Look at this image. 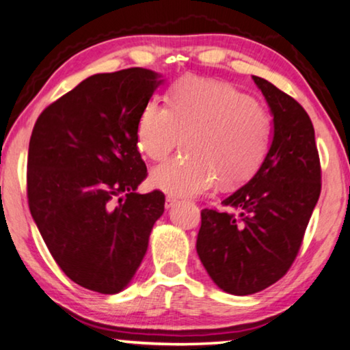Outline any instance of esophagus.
<instances>
[{
    "label": "esophagus",
    "mask_w": 350,
    "mask_h": 350,
    "mask_svg": "<svg viewBox=\"0 0 350 350\" xmlns=\"http://www.w3.org/2000/svg\"><path fill=\"white\" fill-rule=\"evenodd\" d=\"M175 204H176L175 197H172V196L165 197V208H172V206H174Z\"/></svg>",
    "instance_id": "1"
}]
</instances>
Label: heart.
I'll list each match as a JSON object with an SVG mask.
<instances>
[{
	"instance_id": "b5f03b06",
	"label": "heart",
	"mask_w": 350,
	"mask_h": 350,
	"mask_svg": "<svg viewBox=\"0 0 350 350\" xmlns=\"http://www.w3.org/2000/svg\"><path fill=\"white\" fill-rule=\"evenodd\" d=\"M169 105L150 99L135 126L145 158L163 161L183 137L185 156L156 167L151 183L172 196H197L219 180L234 187L251 180L270 154L273 116L260 103L227 83L181 77Z\"/></svg>"
}]
</instances>
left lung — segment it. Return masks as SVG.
<instances>
[{
  "instance_id": "8db88e82",
  "label": "left lung",
  "mask_w": 350,
  "mask_h": 350,
  "mask_svg": "<svg viewBox=\"0 0 350 350\" xmlns=\"http://www.w3.org/2000/svg\"><path fill=\"white\" fill-rule=\"evenodd\" d=\"M273 113V144L259 172L226 197L232 211L204 208L197 254L217 287L251 295L275 284L300 251L322 187L310 115L295 99L252 75Z\"/></svg>"
}]
</instances>
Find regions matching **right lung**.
I'll return each instance as SVG.
<instances>
[{"label":"right lung","instance_id":"add662e5","mask_svg":"<svg viewBox=\"0 0 350 350\" xmlns=\"http://www.w3.org/2000/svg\"><path fill=\"white\" fill-rule=\"evenodd\" d=\"M150 69L96 74L50 104L29 139V211L75 284L116 293L144 259L165 197L137 194L146 165L135 142L144 105L163 80Z\"/></svg>","mask_w":350,"mask_h":350}]
</instances>
